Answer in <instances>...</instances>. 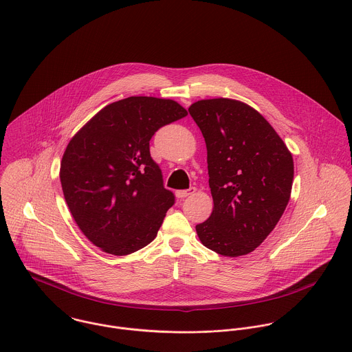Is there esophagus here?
I'll return each mask as SVG.
<instances>
[{"label": "esophagus", "mask_w": 352, "mask_h": 352, "mask_svg": "<svg viewBox=\"0 0 352 352\" xmlns=\"http://www.w3.org/2000/svg\"><path fill=\"white\" fill-rule=\"evenodd\" d=\"M196 192V188H189V189H184V190H177V197L178 199H185V197H188V196H190V195H193Z\"/></svg>", "instance_id": "obj_1"}]
</instances>
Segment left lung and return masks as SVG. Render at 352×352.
<instances>
[{"instance_id":"obj_1","label":"left lung","mask_w":352,"mask_h":352,"mask_svg":"<svg viewBox=\"0 0 352 352\" xmlns=\"http://www.w3.org/2000/svg\"><path fill=\"white\" fill-rule=\"evenodd\" d=\"M189 113L207 146L210 218L196 225L204 247L229 258L258 248L283 217L292 190L294 159L272 124L230 98L200 100Z\"/></svg>"}]
</instances>
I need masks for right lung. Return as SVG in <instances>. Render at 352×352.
<instances>
[{
	"instance_id": "right-lung-1",
	"label": "right lung",
	"mask_w": 352,
	"mask_h": 352,
	"mask_svg": "<svg viewBox=\"0 0 352 352\" xmlns=\"http://www.w3.org/2000/svg\"><path fill=\"white\" fill-rule=\"evenodd\" d=\"M186 115L174 100L133 96L104 107L68 142L60 164L64 199L82 233L104 252L129 255L156 237L175 197L149 141Z\"/></svg>"
}]
</instances>
